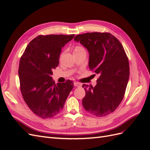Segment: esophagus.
<instances>
[{"label":"esophagus","mask_w":150,"mask_h":150,"mask_svg":"<svg viewBox=\"0 0 150 150\" xmlns=\"http://www.w3.org/2000/svg\"><path fill=\"white\" fill-rule=\"evenodd\" d=\"M74 86H76V87H78V88H79V87H81V84H80V83H74Z\"/></svg>","instance_id":"1"}]
</instances>
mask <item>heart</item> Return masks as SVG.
<instances>
[{"instance_id": "heart-1", "label": "heart", "mask_w": 150, "mask_h": 150, "mask_svg": "<svg viewBox=\"0 0 150 150\" xmlns=\"http://www.w3.org/2000/svg\"><path fill=\"white\" fill-rule=\"evenodd\" d=\"M84 51H86L85 49L83 46H79V45H76L74 47V54Z\"/></svg>"}]
</instances>
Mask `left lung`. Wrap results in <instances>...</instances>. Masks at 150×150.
<instances>
[{
	"mask_svg": "<svg viewBox=\"0 0 150 150\" xmlns=\"http://www.w3.org/2000/svg\"><path fill=\"white\" fill-rule=\"evenodd\" d=\"M74 39L88 50L89 69L99 76L94 87L83 85L84 110L98 117L110 115L122 101L129 80V61L125 49L109 33L79 34Z\"/></svg>",
	"mask_w": 150,
	"mask_h": 150,
	"instance_id": "obj_1",
	"label": "left lung"
}]
</instances>
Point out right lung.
Wrapping results in <instances>:
<instances>
[{"label": "right lung", "mask_w": 150, "mask_h": 150, "mask_svg": "<svg viewBox=\"0 0 150 150\" xmlns=\"http://www.w3.org/2000/svg\"><path fill=\"white\" fill-rule=\"evenodd\" d=\"M74 37L71 35H39L29 43L21 57L20 89L27 105L41 118L59 113L73 88L72 81L56 84L51 75L59 65L62 48Z\"/></svg>", "instance_id": "add662e5"}]
</instances>
